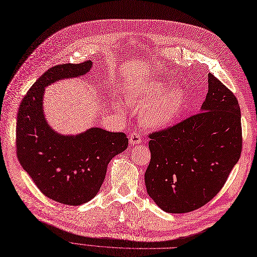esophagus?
Listing matches in <instances>:
<instances>
[{"label":"esophagus","instance_id":"34e87169","mask_svg":"<svg viewBox=\"0 0 257 257\" xmlns=\"http://www.w3.org/2000/svg\"><path fill=\"white\" fill-rule=\"evenodd\" d=\"M129 141H130L131 145H137V144L141 143L142 138H141L139 132H131L129 136Z\"/></svg>","mask_w":257,"mask_h":257}]
</instances>
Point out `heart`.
I'll return each instance as SVG.
<instances>
[{
  "mask_svg": "<svg viewBox=\"0 0 257 257\" xmlns=\"http://www.w3.org/2000/svg\"><path fill=\"white\" fill-rule=\"evenodd\" d=\"M161 85H153L146 91H130L125 99L131 104L143 107L141 119L149 128L159 129L170 125L179 115L184 103V94L178 88L162 92Z\"/></svg>",
  "mask_w": 257,
  "mask_h": 257,
  "instance_id": "b5f03b06",
  "label": "heart"
}]
</instances>
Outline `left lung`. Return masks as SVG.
Instances as JSON below:
<instances>
[{
  "label": "left lung",
  "mask_w": 257,
  "mask_h": 257,
  "mask_svg": "<svg viewBox=\"0 0 257 257\" xmlns=\"http://www.w3.org/2000/svg\"><path fill=\"white\" fill-rule=\"evenodd\" d=\"M148 195L167 213L200 208L220 192L242 148L240 108L234 93L208 74L201 112L148 135Z\"/></svg>",
  "instance_id": "left-lung-1"
}]
</instances>
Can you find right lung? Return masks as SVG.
<instances>
[{
	"instance_id": "right-lung-1",
	"label": "right lung",
	"mask_w": 257,
	"mask_h": 257,
	"mask_svg": "<svg viewBox=\"0 0 257 257\" xmlns=\"http://www.w3.org/2000/svg\"><path fill=\"white\" fill-rule=\"evenodd\" d=\"M92 61L55 65L28 90L18 111V160L41 193L68 205L90 201L99 191L112 158L128 147L123 132L91 128L76 137L60 136L47 125L43 91L50 83L84 75Z\"/></svg>"
}]
</instances>
